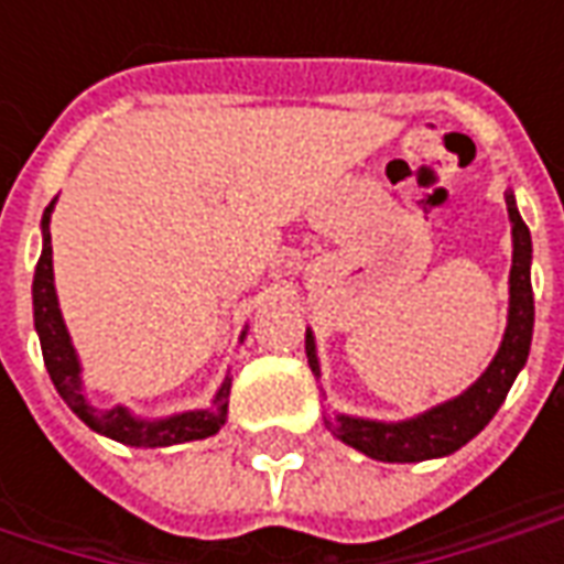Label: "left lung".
I'll list each match as a JSON object with an SVG mask.
<instances>
[{
  "mask_svg": "<svg viewBox=\"0 0 564 564\" xmlns=\"http://www.w3.org/2000/svg\"><path fill=\"white\" fill-rule=\"evenodd\" d=\"M510 217V238H513V257H510L508 278V326L501 335L492 362L486 366L471 387L459 392L456 399L429 408L423 414L408 420H368L354 414L326 416L329 432L347 447L366 453L368 459L378 462H425L449 456L465 447L474 435L484 432V425L496 416L501 402L508 399L513 380L525 366L532 350L534 329V295H532V235L517 210L513 189H505ZM307 366L319 378V359L314 332H305Z\"/></svg>",
  "mask_w": 564,
  "mask_h": 564,
  "instance_id": "1",
  "label": "left lung"
}]
</instances>
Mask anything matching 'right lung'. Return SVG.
Instances as JSON below:
<instances>
[{
	"label": "right lung",
	"mask_w": 564,
	"mask_h": 564,
	"mask_svg": "<svg viewBox=\"0 0 564 564\" xmlns=\"http://www.w3.org/2000/svg\"><path fill=\"white\" fill-rule=\"evenodd\" d=\"M56 198L44 208L42 214V257L35 265V278H32V317H35V332L42 341V356L47 375L54 380L56 392L63 395V402L78 414V420L90 425L93 432L120 441L127 447H174V444H186V441H202V437L217 435L226 423L229 414V390H232V378L226 375L220 390L214 392L210 408H198V411H184V414L160 416V420H144L135 416L123 404L115 408H93L84 395V378H80V359L72 335L66 329V319L59 311V299H56L54 286V247H51V214H54ZM247 332H241L238 341H245Z\"/></svg>",
	"instance_id": "obj_1"
}]
</instances>
